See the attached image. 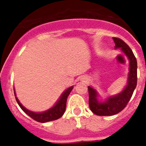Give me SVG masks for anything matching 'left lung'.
<instances>
[{
  "label": "left lung",
  "mask_w": 146,
  "mask_h": 146,
  "mask_svg": "<svg viewBox=\"0 0 146 146\" xmlns=\"http://www.w3.org/2000/svg\"><path fill=\"white\" fill-rule=\"evenodd\" d=\"M116 49L121 51L128 58L129 61L127 82L121 92L110 96L104 101L99 100V93L92 87L88 86L89 106L91 111L98 116H111L123 110L130 100L137 85V61L133 51L123 40L113 37Z\"/></svg>",
  "instance_id": "1"
}]
</instances>
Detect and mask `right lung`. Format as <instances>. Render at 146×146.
<instances>
[{
  "instance_id": "add662e5",
  "label": "right lung",
  "mask_w": 146,
  "mask_h": 146,
  "mask_svg": "<svg viewBox=\"0 0 146 146\" xmlns=\"http://www.w3.org/2000/svg\"><path fill=\"white\" fill-rule=\"evenodd\" d=\"M73 86H70L68 88H67V89L63 92L62 95H61V97L59 98V99L58 100V101L56 102V104H54L52 107H51V108L46 110L44 111H42V112H35V111H32L27 110V108H25V107L20 102L19 100L17 99V98L16 97L15 89L14 93L17 104H19L20 108L23 110V111H24L25 113H26L28 116H29L31 118H32L34 120L36 121L41 122V123H45V122L56 120V119L61 118V117H62L63 114H64L65 112V110H66L67 98L68 97L69 94L70 93V92H71L72 90H73Z\"/></svg>"
}]
</instances>
